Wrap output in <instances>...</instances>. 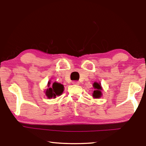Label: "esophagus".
I'll return each instance as SVG.
<instances>
[{"label": "esophagus", "instance_id": "34e87169", "mask_svg": "<svg viewBox=\"0 0 146 146\" xmlns=\"http://www.w3.org/2000/svg\"><path fill=\"white\" fill-rule=\"evenodd\" d=\"M72 84L73 85H79V84H80V83H79L78 81H73Z\"/></svg>", "mask_w": 146, "mask_h": 146}]
</instances>
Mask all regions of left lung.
<instances>
[{
  "label": "left lung",
  "mask_w": 146,
  "mask_h": 146,
  "mask_svg": "<svg viewBox=\"0 0 146 146\" xmlns=\"http://www.w3.org/2000/svg\"><path fill=\"white\" fill-rule=\"evenodd\" d=\"M93 86L95 90L93 91V97L95 98H99L102 96V87H101L100 83L98 82H94L93 84Z\"/></svg>",
  "instance_id": "obj_1"
}]
</instances>
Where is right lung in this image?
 <instances>
[{"label": "right lung", "mask_w": 146, "mask_h": 146, "mask_svg": "<svg viewBox=\"0 0 146 146\" xmlns=\"http://www.w3.org/2000/svg\"><path fill=\"white\" fill-rule=\"evenodd\" d=\"M48 89L46 91V95L49 98H55L56 96H60L64 91V86L58 82H54L52 85L50 82H48ZM51 86H50V85Z\"/></svg>", "instance_id": "add662e5"}]
</instances>
